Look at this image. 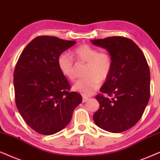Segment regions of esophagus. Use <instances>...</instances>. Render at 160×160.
<instances>
[{"label":"esophagus","mask_w":160,"mask_h":160,"mask_svg":"<svg viewBox=\"0 0 160 160\" xmlns=\"http://www.w3.org/2000/svg\"><path fill=\"white\" fill-rule=\"evenodd\" d=\"M88 97L82 95V102H86L87 101H88Z\"/></svg>","instance_id":"34e87169"}]
</instances>
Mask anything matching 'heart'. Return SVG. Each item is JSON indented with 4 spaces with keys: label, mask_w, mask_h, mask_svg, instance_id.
<instances>
[{
    "label": "heart",
    "mask_w": 160,
    "mask_h": 160,
    "mask_svg": "<svg viewBox=\"0 0 160 160\" xmlns=\"http://www.w3.org/2000/svg\"><path fill=\"white\" fill-rule=\"evenodd\" d=\"M72 56L78 63H86L83 75L73 86V90L88 96L99 88L100 81L104 82L111 73L113 61L111 55L106 51L83 44L72 50ZM70 55L62 53L58 56L57 63L61 74L70 80L75 79L74 62Z\"/></svg>",
    "instance_id": "b5f03b06"
}]
</instances>
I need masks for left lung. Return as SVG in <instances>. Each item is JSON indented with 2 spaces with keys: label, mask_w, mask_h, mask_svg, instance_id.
<instances>
[{
  "label": "left lung",
  "mask_w": 160,
  "mask_h": 160,
  "mask_svg": "<svg viewBox=\"0 0 160 160\" xmlns=\"http://www.w3.org/2000/svg\"><path fill=\"white\" fill-rule=\"evenodd\" d=\"M109 51L113 61L111 73L96 96L99 108L93 114L98 127L110 132L128 130L141 118L150 98V70L142 50L123 37L93 39Z\"/></svg>",
  "instance_id": "obj_1"
}]
</instances>
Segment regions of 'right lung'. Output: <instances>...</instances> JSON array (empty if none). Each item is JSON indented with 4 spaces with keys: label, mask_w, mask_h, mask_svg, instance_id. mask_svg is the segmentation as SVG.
Masks as SVG:
<instances>
[{
    "label": "right lung",
    "mask_w": 160,
    "mask_h": 160,
    "mask_svg": "<svg viewBox=\"0 0 160 160\" xmlns=\"http://www.w3.org/2000/svg\"><path fill=\"white\" fill-rule=\"evenodd\" d=\"M76 43L51 36H39L24 48L14 72V98L21 116L37 132L50 135L71 121L80 93L72 91L58 67V56Z\"/></svg>",
    "instance_id": "right-lung-1"
}]
</instances>
